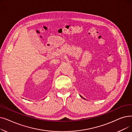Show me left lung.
<instances>
[{
    "mask_svg": "<svg viewBox=\"0 0 132 132\" xmlns=\"http://www.w3.org/2000/svg\"><path fill=\"white\" fill-rule=\"evenodd\" d=\"M81 97H82V98H84V97H82V96H81Z\"/></svg>",
    "mask_w": 132,
    "mask_h": 132,
    "instance_id": "1",
    "label": "left lung"
}]
</instances>
